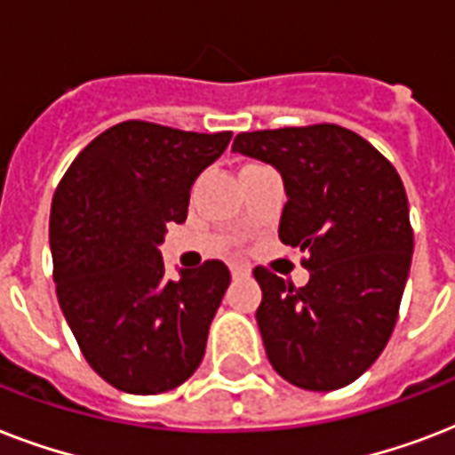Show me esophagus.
<instances>
[{
	"label": "esophagus",
	"mask_w": 455,
	"mask_h": 455,
	"mask_svg": "<svg viewBox=\"0 0 455 455\" xmlns=\"http://www.w3.org/2000/svg\"><path fill=\"white\" fill-rule=\"evenodd\" d=\"M231 276L245 278V276H250V269L248 267H238V264H235V267H231Z\"/></svg>",
	"instance_id": "1"
}]
</instances>
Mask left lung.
<instances>
[{"instance_id": "obj_1", "label": "left lung", "mask_w": 455, "mask_h": 455, "mask_svg": "<svg viewBox=\"0 0 455 455\" xmlns=\"http://www.w3.org/2000/svg\"><path fill=\"white\" fill-rule=\"evenodd\" d=\"M234 151L281 172L278 238L307 252L302 288L267 267L252 271L271 366L295 387H345L373 366L399 316L413 255L402 177L366 139L328 123L241 132Z\"/></svg>"}]
</instances>
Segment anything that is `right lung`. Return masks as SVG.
<instances>
[{
	"label": "right lung",
	"instance_id": "right-lung-1",
	"mask_svg": "<svg viewBox=\"0 0 455 455\" xmlns=\"http://www.w3.org/2000/svg\"><path fill=\"white\" fill-rule=\"evenodd\" d=\"M231 132L127 120L84 146L56 186L49 220L56 295L84 359L130 395L196 373L231 274L220 259L164 276L157 245L188 214L191 186Z\"/></svg>",
	"mask_w": 455,
	"mask_h": 455
}]
</instances>
